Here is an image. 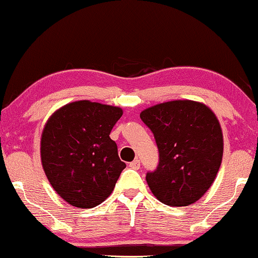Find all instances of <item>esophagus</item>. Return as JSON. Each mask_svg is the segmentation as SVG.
<instances>
[{
    "label": "esophagus",
    "instance_id": "obj_1",
    "mask_svg": "<svg viewBox=\"0 0 258 258\" xmlns=\"http://www.w3.org/2000/svg\"><path fill=\"white\" fill-rule=\"evenodd\" d=\"M129 167L134 168V170H139V168H140V160H139V159H135L134 161L129 163Z\"/></svg>",
    "mask_w": 258,
    "mask_h": 258
}]
</instances>
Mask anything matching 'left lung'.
<instances>
[{
  "label": "left lung",
  "instance_id": "8db88e82",
  "mask_svg": "<svg viewBox=\"0 0 258 258\" xmlns=\"http://www.w3.org/2000/svg\"><path fill=\"white\" fill-rule=\"evenodd\" d=\"M140 117L159 149L157 168L146 174L154 196L171 207L201 199L222 159V133L215 114L196 101L174 100L146 109Z\"/></svg>",
  "mask_w": 258,
  "mask_h": 258
}]
</instances>
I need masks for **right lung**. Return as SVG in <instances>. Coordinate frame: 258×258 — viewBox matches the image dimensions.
<instances>
[{
  "label": "right lung",
  "instance_id": "add662e5",
  "mask_svg": "<svg viewBox=\"0 0 258 258\" xmlns=\"http://www.w3.org/2000/svg\"><path fill=\"white\" fill-rule=\"evenodd\" d=\"M119 107L80 100L56 111L40 141L41 164L55 191L79 208H93L112 192L125 168L110 139Z\"/></svg>",
  "mask_w": 258,
  "mask_h": 258
}]
</instances>
